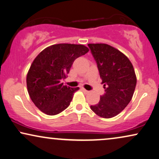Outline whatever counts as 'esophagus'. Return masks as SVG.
<instances>
[{
	"mask_svg": "<svg viewBox=\"0 0 159 159\" xmlns=\"http://www.w3.org/2000/svg\"><path fill=\"white\" fill-rule=\"evenodd\" d=\"M81 90L83 91V92H84V93H86V94H88V93H89V91H87V90L83 88V87L81 88Z\"/></svg>",
	"mask_w": 159,
	"mask_h": 159,
	"instance_id": "1",
	"label": "esophagus"
}]
</instances>
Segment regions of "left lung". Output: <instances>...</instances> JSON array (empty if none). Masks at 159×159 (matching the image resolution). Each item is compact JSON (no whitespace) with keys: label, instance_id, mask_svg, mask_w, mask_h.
I'll return each mask as SVG.
<instances>
[{"label":"left lung","instance_id":"obj_1","mask_svg":"<svg viewBox=\"0 0 159 159\" xmlns=\"http://www.w3.org/2000/svg\"><path fill=\"white\" fill-rule=\"evenodd\" d=\"M96 61L105 93L90 107L97 116L113 118L127 106L134 94L137 78L133 65L119 50L105 43H89Z\"/></svg>","mask_w":159,"mask_h":159}]
</instances>
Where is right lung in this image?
<instances>
[{
  "mask_svg": "<svg viewBox=\"0 0 159 159\" xmlns=\"http://www.w3.org/2000/svg\"><path fill=\"white\" fill-rule=\"evenodd\" d=\"M88 52L81 44L59 43L46 48L35 58L27 75V87L40 111L54 116L69 106L79 87L64 86L61 80L67 77L75 59Z\"/></svg>",
  "mask_w": 159,
  "mask_h": 159,
  "instance_id": "1",
  "label": "right lung"
}]
</instances>
